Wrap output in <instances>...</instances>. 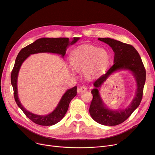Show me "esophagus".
<instances>
[{"label": "esophagus", "mask_w": 155, "mask_h": 155, "mask_svg": "<svg viewBox=\"0 0 155 155\" xmlns=\"http://www.w3.org/2000/svg\"><path fill=\"white\" fill-rule=\"evenodd\" d=\"M87 90V88L85 86H82L81 87H80L79 88H78V92H84Z\"/></svg>", "instance_id": "obj_1"}]
</instances>
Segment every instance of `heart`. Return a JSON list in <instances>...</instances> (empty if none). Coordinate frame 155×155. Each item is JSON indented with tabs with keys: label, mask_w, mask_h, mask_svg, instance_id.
Listing matches in <instances>:
<instances>
[{
	"label": "heart",
	"mask_w": 155,
	"mask_h": 155,
	"mask_svg": "<svg viewBox=\"0 0 155 155\" xmlns=\"http://www.w3.org/2000/svg\"><path fill=\"white\" fill-rule=\"evenodd\" d=\"M71 67L77 71L85 70V75L92 77L99 75L107 67L109 55L104 49L92 45L80 46L70 55Z\"/></svg>",
	"instance_id": "heart-1"
}]
</instances>
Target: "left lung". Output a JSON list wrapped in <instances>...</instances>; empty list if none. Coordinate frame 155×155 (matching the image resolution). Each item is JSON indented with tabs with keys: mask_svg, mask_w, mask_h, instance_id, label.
I'll use <instances>...</instances> for the list:
<instances>
[{
	"mask_svg": "<svg viewBox=\"0 0 155 155\" xmlns=\"http://www.w3.org/2000/svg\"><path fill=\"white\" fill-rule=\"evenodd\" d=\"M98 39L112 48L114 52V59L113 65L107 73L94 82L95 88L91 91L93 99L89 112L97 123L105 126H116L124 122L140 105L146 81V70L139 53L132 45L109 38H99ZM120 69H128L133 73L137 81V90L134 99L126 110L113 111L105 107L97 88L100 87L112 72Z\"/></svg>",
	"mask_w": 155,
	"mask_h": 155,
	"instance_id": "8db88e82",
	"label": "left lung"
}]
</instances>
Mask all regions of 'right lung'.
Listing matches in <instances>:
<instances>
[{
  "label": "right lung",
  "mask_w": 155,
  "mask_h": 155,
  "mask_svg": "<svg viewBox=\"0 0 155 155\" xmlns=\"http://www.w3.org/2000/svg\"><path fill=\"white\" fill-rule=\"evenodd\" d=\"M79 39V38H73L71 41H70L69 38H40L35 41L34 43L23 48L18 53L11 75V84L14 90V96L18 107L33 123L41 126H52L58 123L67 113L70 101L73 97L76 96L77 87L75 86L67 91L62 96L56 109L51 113L46 116H40L32 114L22 106L19 100L18 95V76L22 63L30 54L38 53H57L64 57L67 47L75 44Z\"/></svg>",
  "instance_id": "obj_1"
}]
</instances>
